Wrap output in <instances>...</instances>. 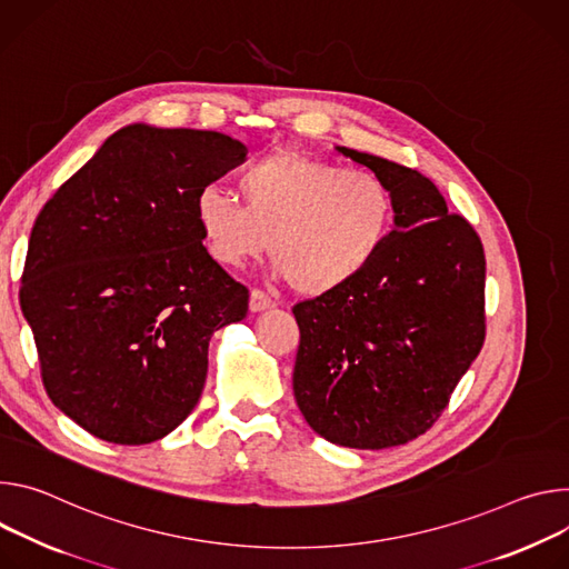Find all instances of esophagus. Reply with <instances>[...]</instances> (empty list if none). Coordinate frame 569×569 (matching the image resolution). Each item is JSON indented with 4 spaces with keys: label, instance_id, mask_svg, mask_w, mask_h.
<instances>
[{
    "label": "esophagus",
    "instance_id": "obj_1",
    "mask_svg": "<svg viewBox=\"0 0 569 569\" xmlns=\"http://www.w3.org/2000/svg\"><path fill=\"white\" fill-rule=\"evenodd\" d=\"M271 307H276V300H273L269 293H264V291H260V289H252V291H250L248 309H250L252 313L264 311V309H271Z\"/></svg>",
    "mask_w": 569,
    "mask_h": 569
}]
</instances>
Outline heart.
<instances>
[{
	"mask_svg": "<svg viewBox=\"0 0 569 569\" xmlns=\"http://www.w3.org/2000/svg\"><path fill=\"white\" fill-rule=\"evenodd\" d=\"M239 199L206 187L194 219L208 256L241 269L271 248V260L302 296L355 282L380 256L396 221L389 184L363 169L280 149L237 178Z\"/></svg>",
	"mask_w": 569,
	"mask_h": 569,
	"instance_id": "b5f03b06",
	"label": "heart"
}]
</instances>
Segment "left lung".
<instances>
[{
	"mask_svg": "<svg viewBox=\"0 0 569 569\" xmlns=\"http://www.w3.org/2000/svg\"><path fill=\"white\" fill-rule=\"evenodd\" d=\"M337 151L389 184L396 228L355 282L293 305V396L330 443L385 450L425 433L477 359L486 258L472 226L448 212L429 178L380 156Z\"/></svg>",
	"mask_w": 569,
	"mask_h": 569,
	"instance_id": "8db88e82",
	"label": "left lung"
}]
</instances>
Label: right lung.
Listing matches in <instances>:
<instances>
[{"label": "right lung", "instance_id": "1", "mask_svg": "<svg viewBox=\"0 0 569 569\" xmlns=\"http://www.w3.org/2000/svg\"><path fill=\"white\" fill-rule=\"evenodd\" d=\"M246 153L217 131L131 123L40 210L20 305L47 396L92 436L144 446L194 411L212 335L248 311L194 199Z\"/></svg>", "mask_w": 569, "mask_h": 569}]
</instances>
